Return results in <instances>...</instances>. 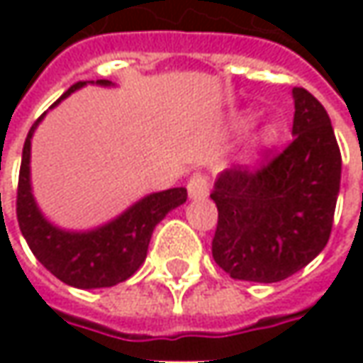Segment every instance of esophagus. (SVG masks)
Listing matches in <instances>:
<instances>
[{"label": "esophagus", "instance_id": "obj_1", "mask_svg": "<svg viewBox=\"0 0 363 363\" xmlns=\"http://www.w3.org/2000/svg\"><path fill=\"white\" fill-rule=\"evenodd\" d=\"M188 194L191 200H206L210 194V182L203 174H196L188 182Z\"/></svg>", "mask_w": 363, "mask_h": 363}]
</instances>
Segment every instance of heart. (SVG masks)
Wrapping results in <instances>:
<instances>
[{
    "instance_id": "1",
    "label": "heart",
    "mask_w": 363,
    "mask_h": 363,
    "mask_svg": "<svg viewBox=\"0 0 363 363\" xmlns=\"http://www.w3.org/2000/svg\"><path fill=\"white\" fill-rule=\"evenodd\" d=\"M252 123H255V117H252V115H244V117L238 119V127H240V129H246V127H250ZM277 137H279L277 127H274V125H267V127L260 131L258 143H260V147H269L277 141Z\"/></svg>"
}]
</instances>
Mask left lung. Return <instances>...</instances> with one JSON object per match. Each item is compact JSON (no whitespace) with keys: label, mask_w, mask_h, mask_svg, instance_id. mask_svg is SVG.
Instances as JSON below:
<instances>
[{"label":"left lung","mask_w":363,"mask_h":363,"mask_svg":"<svg viewBox=\"0 0 363 363\" xmlns=\"http://www.w3.org/2000/svg\"><path fill=\"white\" fill-rule=\"evenodd\" d=\"M293 101L291 145L258 169H224L210 194L218 208L212 257L238 281H285L331 234L342 153L323 105L299 86Z\"/></svg>","instance_id":"left-lung-1"}]
</instances>
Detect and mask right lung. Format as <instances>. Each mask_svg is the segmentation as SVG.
<instances>
[{
    "instance_id": "1",
    "label": "right lung",
    "mask_w": 363,
    "mask_h": 363,
    "mask_svg": "<svg viewBox=\"0 0 363 363\" xmlns=\"http://www.w3.org/2000/svg\"><path fill=\"white\" fill-rule=\"evenodd\" d=\"M99 86H113L111 80H89ZM77 82L50 106L60 105L66 96L86 86ZM46 113L35 121L26 137L18 184V222L34 257L56 279L77 289H101L123 283L137 271L147 257L151 234L167 212L188 200V189L172 188L149 194L129 206L123 214L91 230H64L52 224L38 208L32 194L30 157L32 137Z\"/></svg>"
}]
</instances>
